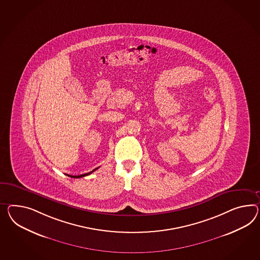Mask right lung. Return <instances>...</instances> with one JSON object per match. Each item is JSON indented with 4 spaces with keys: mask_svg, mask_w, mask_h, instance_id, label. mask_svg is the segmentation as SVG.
<instances>
[{
    "mask_svg": "<svg viewBox=\"0 0 260 260\" xmlns=\"http://www.w3.org/2000/svg\"><path fill=\"white\" fill-rule=\"evenodd\" d=\"M98 168H96V169H94L93 171H91L90 173H84V174H80V175H69V174H67L68 176H70V177H72V178H80V177H84V176H87V175H89L90 173H93V172H95L96 170H97Z\"/></svg>",
    "mask_w": 260,
    "mask_h": 260,
    "instance_id": "right-lung-1",
    "label": "right lung"
}]
</instances>
